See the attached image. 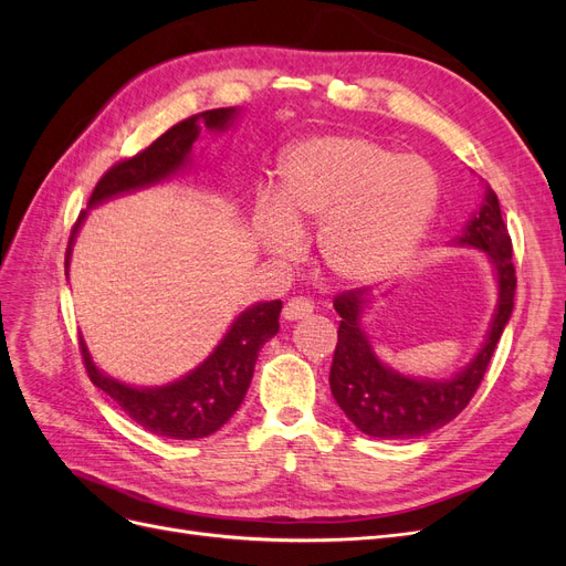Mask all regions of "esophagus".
Segmentation results:
<instances>
[{"label":"esophagus","mask_w":566,"mask_h":566,"mask_svg":"<svg viewBox=\"0 0 566 566\" xmlns=\"http://www.w3.org/2000/svg\"><path fill=\"white\" fill-rule=\"evenodd\" d=\"M314 312V302L306 297H293L283 306V318L285 321H300Z\"/></svg>","instance_id":"esophagus-1"}]
</instances>
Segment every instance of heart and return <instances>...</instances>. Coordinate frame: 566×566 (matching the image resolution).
<instances>
[{"instance_id": "obj_1", "label": "heart", "mask_w": 566, "mask_h": 566, "mask_svg": "<svg viewBox=\"0 0 566 566\" xmlns=\"http://www.w3.org/2000/svg\"><path fill=\"white\" fill-rule=\"evenodd\" d=\"M432 167L394 156L361 136H321L285 153L279 200L256 205L254 229L264 250L290 262L304 231L321 221V260L349 285L382 283L413 260L437 212Z\"/></svg>"}]
</instances>
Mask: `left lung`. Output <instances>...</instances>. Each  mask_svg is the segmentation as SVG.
I'll return each instance as SVG.
<instances>
[{"mask_svg": "<svg viewBox=\"0 0 566 566\" xmlns=\"http://www.w3.org/2000/svg\"><path fill=\"white\" fill-rule=\"evenodd\" d=\"M458 248H474L486 254L493 269L499 304L489 325L486 339L472 361L451 378H413L387 366L375 354L364 328V312L370 297L366 287L349 290L333 300L339 314L337 347L331 366V391L345 416L375 439H418L451 422L470 403L505 331L515 306V266L512 241L501 214L499 196L484 186V202L472 214L468 227L455 238Z\"/></svg>", "mask_w": 566, "mask_h": 566, "instance_id": "left-lung-1", "label": "left lung"}]
</instances>
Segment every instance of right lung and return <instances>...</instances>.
<instances>
[{
    "instance_id": "obj_1",
    "label": "right lung",
    "mask_w": 566,
    "mask_h": 566,
    "mask_svg": "<svg viewBox=\"0 0 566 566\" xmlns=\"http://www.w3.org/2000/svg\"><path fill=\"white\" fill-rule=\"evenodd\" d=\"M238 115H241V108H214L181 119L179 125L169 127L139 156L113 165L96 184L87 210L80 214L71 233L65 254V276L77 231L92 208L111 198L142 191V188L172 179L175 175H181L184 169H191V150L200 129L205 127L208 132L221 134L233 127ZM281 310V300L248 306L245 312L235 316L227 335L219 339V345L198 368L160 387H134L111 378L92 361L87 345L80 339L84 366H87L90 380L98 389H104L144 430L169 439L210 437L241 408L252 380L256 356H260L264 342L279 333Z\"/></svg>"
}]
</instances>
